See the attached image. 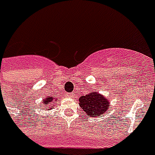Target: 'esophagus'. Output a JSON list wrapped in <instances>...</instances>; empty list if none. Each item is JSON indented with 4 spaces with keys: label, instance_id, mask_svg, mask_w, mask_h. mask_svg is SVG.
Listing matches in <instances>:
<instances>
[{
    "label": "esophagus",
    "instance_id": "esophagus-1",
    "mask_svg": "<svg viewBox=\"0 0 155 155\" xmlns=\"http://www.w3.org/2000/svg\"><path fill=\"white\" fill-rule=\"evenodd\" d=\"M66 96H67L68 97H70V98H71V97H74L73 93H67V94H66Z\"/></svg>",
    "mask_w": 155,
    "mask_h": 155
}]
</instances>
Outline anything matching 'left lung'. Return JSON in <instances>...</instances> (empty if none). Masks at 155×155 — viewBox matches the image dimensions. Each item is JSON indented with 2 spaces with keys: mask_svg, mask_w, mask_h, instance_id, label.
Listing matches in <instances>:
<instances>
[{
  "mask_svg": "<svg viewBox=\"0 0 155 155\" xmlns=\"http://www.w3.org/2000/svg\"><path fill=\"white\" fill-rule=\"evenodd\" d=\"M79 106L83 111L91 117L103 116L110 108L109 98L104 95L94 91L79 97Z\"/></svg>",
  "mask_w": 155,
  "mask_h": 155,
  "instance_id": "left-lung-1",
  "label": "left lung"
}]
</instances>
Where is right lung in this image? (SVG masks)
<instances>
[{"label":"right lung","mask_w":155,"mask_h":155,"mask_svg":"<svg viewBox=\"0 0 155 155\" xmlns=\"http://www.w3.org/2000/svg\"><path fill=\"white\" fill-rule=\"evenodd\" d=\"M57 102H58V99L56 97H54L48 96V97H45V98L43 99V101H42V104L45 107L44 110H50L51 109H53V106L52 105L55 104V103H57Z\"/></svg>","instance_id":"1"}]
</instances>
